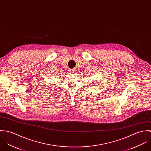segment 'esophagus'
<instances>
[{
	"label": "esophagus",
	"mask_w": 151,
	"mask_h": 151,
	"mask_svg": "<svg viewBox=\"0 0 151 151\" xmlns=\"http://www.w3.org/2000/svg\"><path fill=\"white\" fill-rule=\"evenodd\" d=\"M75 68H73V69H69V72H71V73H73V72H75Z\"/></svg>",
	"instance_id": "1"
}]
</instances>
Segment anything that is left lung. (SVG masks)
<instances>
[{"label":"left lung","instance_id":"left-lung-1","mask_svg":"<svg viewBox=\"0 0 151 151\" xmlns=\"http://www.w3.org/2000/svg\"><path fill=\"white\" fill-rule=\"evenodd\" d=\"M94 84H93V85H94V86H96V84H96V83H94Z\"/></svg>","mask_w":151,"mask_h":151}]
</instances>
